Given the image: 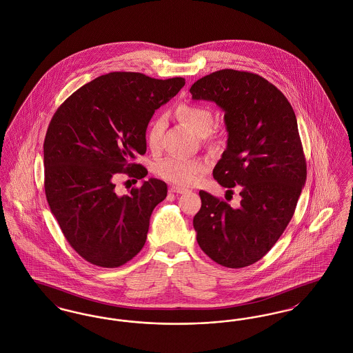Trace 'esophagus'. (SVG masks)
Returning <instances> with one entry per match:
<instances>
[{
  "label": "esophagus",
  "mask_w": 353,
  "mask_h": 353,
  "mask_svg": "<svg viewBox=\"0 0 353 353\" xmlns=\"http://www.w3.org/2000/svg\"><path fill=\"white\" fill-rule=\"evenodd\" d=\"M169 192H170V193H185V192H188V189L181 188V186H170V188H169Z\"/></svg>",
  "instance_id": "1"
}]
</instances>
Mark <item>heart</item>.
<instances>
[{
    "mask_svg": "<svg viewBox=\"0 0 353 353\" xmlns=\"http://www.w3.org/2000/svg\"><path fill=\"white\" fill-rule=\"evenodd\" d=\"M179 120L190 127L196 134H205L209 132L213 124V114L208 107L199 104L183 103L174 110ZM164 130V119L156 118L147 130V143L152 150L160 145V139ZM208 164L202 159H185V157H168L159 163L157 174L173 184H196L202 174L206 172Z\"/></svg>",
    "mask_w": 353,
    "mask_h": 353,
    "instance_id": "b5f03b06",
    "label": "heart"
}]
</instances>
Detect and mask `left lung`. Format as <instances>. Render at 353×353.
Instances as JSON below:
<instances>
[{
    "instance_id": "obj_1",
    "label": "left lung",
    "mask_w": 353,
    "mask_h": 353,
    "mask_svg": "<svg viewBox=\"0 0 353 353\" xmlns=\"http://www.w3.org/2000/svg\"><path fill=\"white\" fill-rule=\"evenodd\" d=\"M189 91L193 101H214L225 112L228 145L213 177L223 188L239 186L242 197L232 208L200 190L201 209L193 219L197 242L221 266H250L285 232L305 184L295 112L274 84L246 71L219 70Z\"/></svg>"
}]
</instances>
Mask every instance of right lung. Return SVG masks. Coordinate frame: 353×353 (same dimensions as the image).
<instances>
[{
  "label": "right lung",
  "mask_w": 353,
  "mask_h": 353,
  "mask_svg": "<svg viewBox=\"0 0 353 353\" xmlns=\"http://www.w3.org/2000/svg\"><path fill=\"white\" fill-rule=\"evenodd\" d=\"M184 84V78L110 72L77 90L51 119L43 143L45 193L68 243L87 262L114 269L143 249L167 184L150 179L118 196L114 180L123 172L136 180L148 174L132 160L147 151L154 110Z\"/></svg>",
  "instance_id": "add662e5"
}]
</instances>
